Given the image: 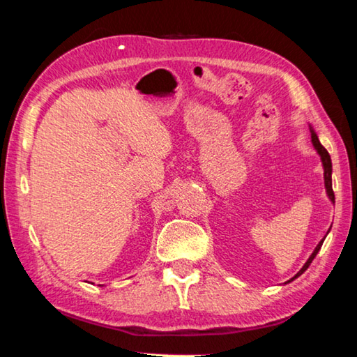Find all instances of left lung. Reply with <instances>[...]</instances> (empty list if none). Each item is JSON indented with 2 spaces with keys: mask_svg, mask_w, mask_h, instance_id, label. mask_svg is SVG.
<instances>
[{
  "mask_svg": "<svg viewBox=\"0 0 357 357\" xmlns=\"http://www.w3.org/2000/svg\"><path fill=\"white\" fill-rule=\"evenodd\" d=\"M310 131H311L312 146H314L317 153H319V155H321V162H322V167H324V184H326V192H327L328 199H331L332 204H335V194H333V189H332V160H331V155H328V152L326 151V147H324V146L321 144V141H319V137H317V135H316V131L312 130V126H310ZM327 234H328V232H327ZM324 238H326V237H324ZM324 238H322L321 242L317 243V247L314 248V252L311 253V257L307 258V261L305 263V266H303V268L295 274V278H291L289 282L295 280L296 278H300V275H301L303 273H305V271H306L307 268H310V264L312 263V259L316 258L317 252H319V250H321V247H322Z\"/></svg>",
  "mask_w": 357,
  "mask_h": 357,
  "instance_id": "1",
  "label": "left lung"
}]
</instances>
